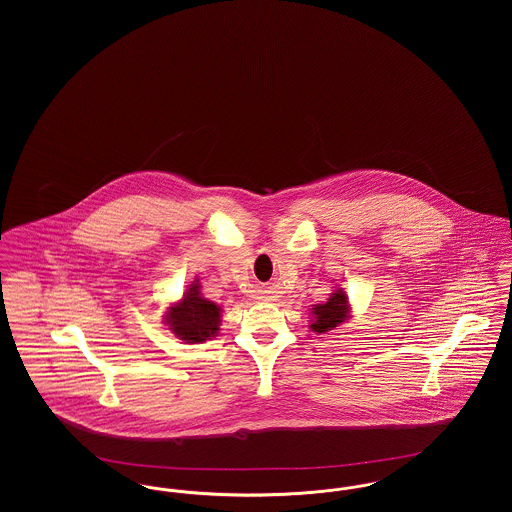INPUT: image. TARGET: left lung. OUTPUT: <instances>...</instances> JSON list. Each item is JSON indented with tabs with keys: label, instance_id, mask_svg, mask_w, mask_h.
Wrapping results in <instances>:
<instances>
[{
	"label": "left lung",
	"instance_id": "8db88e82",
	"mask_svg": "<svg viewBox=\"0 0 512 512\" xmlns=\"http://www.w3.org/2000/svg\"><path fill=\"white\" fill-rule=\"evenodd\" d=\"M349 299L347 293L341 288H336L334 293H330L328 301L313 305V320H311V328L317 334H326L328 330H334L336 326H340L341 322H345L349 318Z\"/></svg>",
	"mask_w": 512,
	"mask_h": 512
}]
</instances>
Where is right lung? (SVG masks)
I'll return each mask as SVG.
<instances>
[{
    "label": "right lung",
    "instance_id": "add662e5",
    "mask_svg": "<svg viewBox=\"0 0 512 512\" xmlns=\"http://www.w3.org/2000/svg\"><path fill=\"white\" fill-rule=\"evenodd\" d=\"M165 322L180 340L201 343L219 334L220 307L201 297V286L194 280L184 297L169 307Z\"/></svg>",
    "mask_w": 512,
    "mask_h": 512
}]
</instances>
